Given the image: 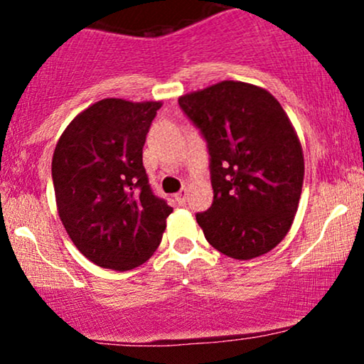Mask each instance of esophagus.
<instances>
[{
  "instance_id": "1",
  "label": "esophagus",
  "mask_w": 364,
  "mask_h": 364,
  "mask_svg": "<svg viewBox=\"0 0 364 364\" xmlns=\"http://www.w3.org/2000/svg\"><path fill=\"white\" fill-rule=\"evenodd\" d=\"M174 198H176V202L179 203V205H185L186 198H188V191L186 190H181V191H179V193L174 195Z\"/></svg>"
}]
</instances>
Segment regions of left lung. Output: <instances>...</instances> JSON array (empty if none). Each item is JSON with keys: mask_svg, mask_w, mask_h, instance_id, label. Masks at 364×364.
<instances>
[{"mask_svg": "<svg viewBox=\"0 0 364 364\" xmlns=\"http://www.w3.org/2000/svg\"><path fill=\"white\" fill-rule=\"evenodd\" d=\"M205 136L214 203L196 223L217 252L252 260L289 232L304 178L303 147L269 90L224 80L178 99Z\"/></svg>", "mask_w": 364, "mask_h": 364, "instance_id": "8db88e82", "label": "left lung"}]
</instances>
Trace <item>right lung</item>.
<instances>
[{"instance_id":"right-lung-1","label":"right lung","mask_w":364,"mask_h":364,"mask_svg":"<svg viewBox=\"0 0 364 364\" xmlns=\"http://www.w3.org/2000/svg\"><path fill=\"white\" fill-rule=\"evenodd\" d=\"M161 101L102 99L78 112L53 154L58 214L83 257L132 270L152 257L173 207L149 186L141 154Z\"/></svg>"}]
</instances>
